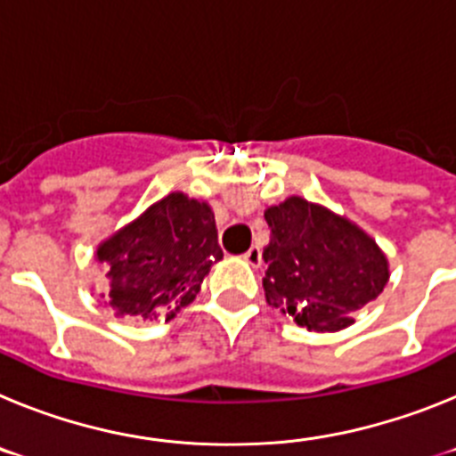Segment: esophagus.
Returning a JSON list of instances; mask_svg holds the SVG:
<instances>
[{
	"label": "esophagus",
	"mask_w": 456,
	"mask_h": 456,
	"mask_svg": "<svg viewBox=\"0 0 456 456\" xmlns=\"http://www.w3.org/2000/svg\"><path fill=\"white\" fill-rule=\"evenodd\" d=\"M244 260H247L251 267H257V265L263 263V251H260V247H251L247 253H244Z\"/></svg>",
	"instance_id": "1"
}]
</instances>
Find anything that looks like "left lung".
Segmentation results:
<instances>
[{"instance_id":"1","label":"left lung","mask_w":456,"mask_h":456,"mask_svg":"<svg viewBox=\"0 0 456 456\" xmlns=\"http://www.w3.org/2000/svg\"><path fill=\"white\" fill-rule=\"evenodd\" d=\"M269 244L265 297L308 331L333 333L388 283V260L377 241L345 216L289 196L265 212Z\"/></svg>"}]
</instances>
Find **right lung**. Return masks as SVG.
I'll list each match as a JSON object with an SVG mask.
<instances>
[{"label": "right lung", "instance_id": "add662e5", "mask_svg": "<svg viewBox=\"0 0 456 456\" xmlns=\"http://www.w3.org/2000/svg\"><path fill=\"white\" fill-rule=\"evenodd\" d=\"M107 304L116 315L173 320L196 299L209 267L224 257L215 212L173 191L98 247Z\"/></svg>", "mask_w": 456, "mask_h": 456}]
</instances>
